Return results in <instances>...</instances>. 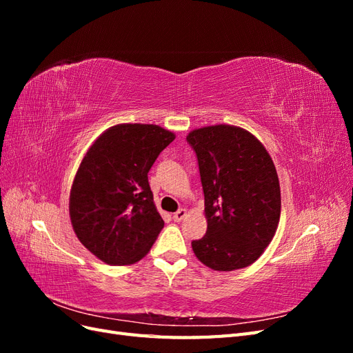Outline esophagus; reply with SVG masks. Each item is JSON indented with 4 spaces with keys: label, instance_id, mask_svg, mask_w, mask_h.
Segmentation results:
<instances>
[{
    "label": "esophagus",
    "instance_id": "obj_1",
    "mask_svg": "<svg viewBox=\"0 0 353 353\" xmlns=\"http://www.w3.org/2000/svg\"><path fill=\"white\" fill-rule=\"evenodd\" d=\"M185 216H187V210H185V209H179V210H176V212L174 213L172 218H174L175 222H181Z\"/></svg>",
    "mask_w": 353,
    "mask_h": 353
}]
</instances>
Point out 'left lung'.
<instances>
[{"label":"left lung","instance_id":"8db88e82","mask_svg":"<svg viewBox=\"0 0 353 353\" xmlns=\"http://www.w3.org/2000/svg\"><path fill=\"white\" fill-rule=\"evenodd\" d=\"M208 231L191 243L197 259L215 271L252 265L275 236L281 213L280 181L270 153L249 131L212 125L191 131Z\"/></svg>","mask_w":353,"mask_h":353}]
</instances>
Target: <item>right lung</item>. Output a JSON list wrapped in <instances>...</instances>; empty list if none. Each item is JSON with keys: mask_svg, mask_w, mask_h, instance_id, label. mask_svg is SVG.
Wrapping results in <instances>:
<instances>
[{"mask_svg": "<svg viewBox=\"0 0 353 353\" xmlns=\"http://www.w3.org/2000/svg\"><path fill=\"white\" fill-rule=\"evenodd\" d=\"M175 140L159 125L119 123L88 148L74 175L69 213L74 234L109 265H131L148 253L165 222L148 170Z\"/></svg>", "mask_w": 353, "mask_h": 353, "instance_id": "right-lung-1", "label": "right lung"}]
</instances>
